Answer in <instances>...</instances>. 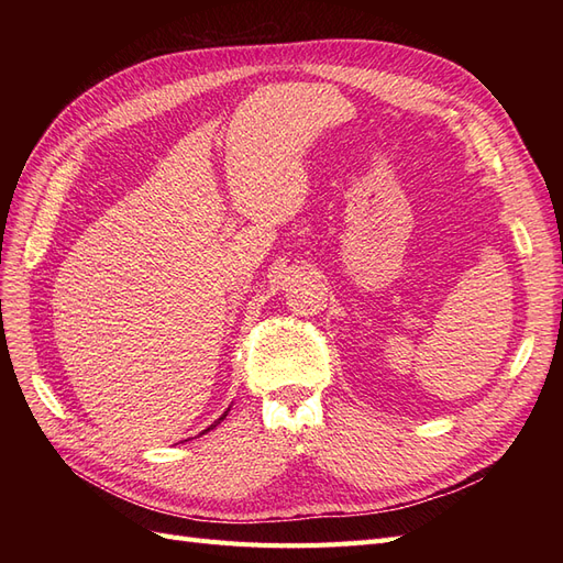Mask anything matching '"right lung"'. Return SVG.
<instances>
[{"mask_svg": "<svg viewBox=\"0 0 563 563\" xmlns=\"http://www.w3.org/2000/svg\"><path fill=\"white\" fill-rule=\"evenodd\" d=\"M228 411H230V408H228ZM228 411H225V413H223V416H220V418H218V420H216V422H213V424H209V428H207V430H203V432H209V430H213V428H216V424H220V420H225V416H228ZM203 432H201V434H203Z\"/></svg>", "mask_w": 563, "mask_h": 563, "instance_id": "1", "label": "right lung"}]
</instances>
